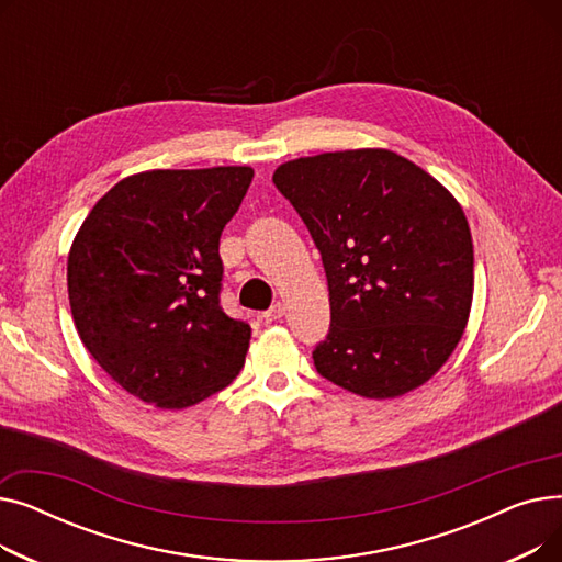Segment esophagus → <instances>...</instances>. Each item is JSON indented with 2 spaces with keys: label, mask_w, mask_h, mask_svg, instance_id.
I'll return each instance as SVG.
<instances>
[{
  "label": "esophagus",
  "mask_w": 562,
  "mask_h": 562,
  "mask_svg": "<svg viewBox=\"0 0 562 562\" xmlns=\"http://www.w3.org/2000/svg\"><path fill=\"white\" fill-rule=\"evenodd\" d=\"M282 314H284V307H282V303H276L271 310H266V312L261 314V318H263L266 323H271V321H278V318H282Z\"/></svg>",
  "instance_id": "esophagus-1"
}]
</instances>
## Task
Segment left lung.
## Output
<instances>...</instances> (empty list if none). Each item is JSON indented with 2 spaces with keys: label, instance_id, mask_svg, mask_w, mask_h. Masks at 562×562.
Here are the masks:
<instances>
[{
  "label": "left lung",
  "instance_id": "8db88e82",
  "mask_svg": "<svg viewBox=\"0 0 562 562\" xmlns=\"http://www.w3.org/2000/svg\"><path fill=\"white\" fill-rule=\"evenodd\" d=\"M273 184L321 252L330 330L316 371L364 398L422 387L456 350L474 299L458 200L405 157L362 147L282 164Z\"/></svg>",
  "mask_w": 562,
  "mask_h": 562
}]
</instances>
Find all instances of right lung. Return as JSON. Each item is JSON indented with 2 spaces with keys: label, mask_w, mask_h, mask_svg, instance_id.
Instances as JSON below:
<instances>
[{
  "label": "right lung",
  "mask_w": 562,
  "mask_h": 562,
  "mask_svg": "<svg viewBox=\"0 0 562 562\" xmlns=\"http://www.w3.org/2000/svg\"><path fill=\"white\" fill-rule=\"evenodd\" d=\"M250 166L145 170L106 191L68 255V299L95 362L132 396L182 409L239 375L250 326L221 307V232Z\"/></svg>",
  "instance_id": "add662e5"
}]
</instances>
